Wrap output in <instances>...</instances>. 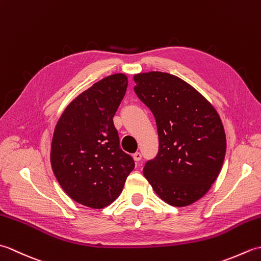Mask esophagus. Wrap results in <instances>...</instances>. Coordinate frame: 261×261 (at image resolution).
Wrapping results in <instances>:
<instances>
[{
	"label": "esophagus",
	"instance_id": "esophagus-1",
	"mask_svg": "<svg viewBox=\"0 0 261 261\" xmlns=\"http://www.w3.org/2000/svg\"><path fill=\"white\" fill-rule=\"evenodd\" d=\"M141 158H142V156H141V153H140V152H136V153H134V159H135V162L139 163L140 160H141Z\"/></svg>",
	"mask_w": 261,
	"mask_h": 261
}]
</instances>
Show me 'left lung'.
I'll return each instance as SVG.
<instances>
[{"instance_id": "1", "label": "left lung", "mask_w": 261, "mask_h": 261, "mask_svg": "<svg viewBox=\"0 0 261 261\" xmlns=\"http://www.w3.org/2000/svg\"><path fill=\"white\" fill-rule=\"evenodd\" d=\"M135 92L156 119L159 150L143 175L157 195L182 207L203 197L218 178L226 150L218 111L179 77L163 71L134 75Z\"/></svg>"}]
</instances>
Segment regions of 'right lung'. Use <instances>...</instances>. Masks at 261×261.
<instances>
[{"label":"right lung","mask_w":261,"mask_h":261,"mask_svg":"<svg viewBox=\"0 0 261 261\" xmlns=\"http://www.w3.org/2000/svg\"><path fill=\"white\" fill-rule=\"evenodd\" d=\"M127 87L125 74L93 84L71 101L55 126L50 163L64 192L91 208H104L123 190L135 168L120 149L113 116Z\"/></svg>","instance_id":"right-lung-1"}]
</instances>
